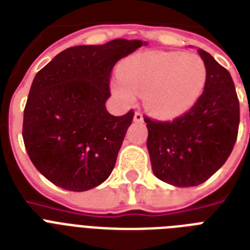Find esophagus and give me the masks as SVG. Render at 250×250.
<instances>
[{
	"mask_svg": "<svg viewBox=\"0 0 250 250\" xmlns=\"http://www.w3.org/2000/svg\"><path fill=\"white\" fill-rule=\"evenodd\" d=\"M142 120H143V115L139 111H137L134 113V121H142Z\"/></svg>",
	"mask_w": 250,
	"mask_h": 250,
	"instance_id": "1",
	"label": "esophagus"
}]
</instances>
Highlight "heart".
<instances>
[{"mask_svg": "<svg viewBox=\"0 0 250 250\" xmlns=\"http://www.w3.org/2000/svg\"><path fill=\"white\" fill-rule=\"evenodd\" d=\"M112 91L125 103L141 94L146 108L159 117H174L189 109L204 91L208 69L195 53L146 51L126 59L119 68Z\"/></svg>", "mask_w": 250, "mask_h": 250, "instance_id": "1", "label": "heart"}]
</instances>
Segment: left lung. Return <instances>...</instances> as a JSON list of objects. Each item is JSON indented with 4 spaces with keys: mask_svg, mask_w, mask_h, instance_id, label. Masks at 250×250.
Masks as SVG:
<instances>
[{
    "mask_svg": "<svg viewBox=\"0 0 250 250\" xmlns=\"http://www.w3.org/2000/svg\"><path fill=\"white\" fill-rule=\"evenodd\" d=\"M197 51L207 64L208 79L196 103L173 120L145 116L153 174L177 187L201 185L226 163L240 123V104L229 72L209 53Z\"/></svg>",
    "mask_w": 250,
    "mask_h": 250,
    "instance_id": "left-lung-1",
    "label": "left lung"
}]
</instances>
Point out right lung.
<instances>
[{
	"instance_id": "1",
	"label": "right lung",
	"mask_w": 250,
	"mask_h": 250,
	"mask_svg": "<svg viewBox=\"0 0 250 250\" xmlns=\"http://www.w3.org/2000/svg\"><path fill=\"white\" fill-rule=\"evenodd\" d=\"M142 41L73 46L40 69L24 108L23 141L37 170L55 186L87 191L108 178L134 112L105 109L113 65Z\"/></svg>"
}]
</instances>
